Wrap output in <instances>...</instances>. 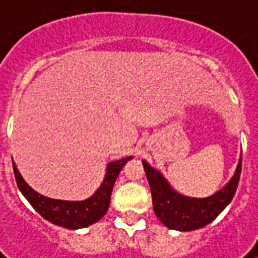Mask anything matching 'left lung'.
<instances>
[{
  "instance_id": "obj_1",
  "label": "left lung",
  "mask_w": 258,
  "mask_h": 258,
  "mask_svg": "<svg viewBox=\"0 0 258 258\" xmlns=\"http://www.w3.org/2000/svg\"><path fill=\"white\" fill-rule=\"evenodd\" d=\"M142 164L151 186L155 215L168 228L176 231H192L213 223L218 214L231 203L241 173L240 158L233 178L225 186L207 198H192L175 191L164 175L146 161H142Z\"/></svg>"
}]
</instances>
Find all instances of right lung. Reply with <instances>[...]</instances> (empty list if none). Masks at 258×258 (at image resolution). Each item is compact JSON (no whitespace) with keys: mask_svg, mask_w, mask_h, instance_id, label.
Here are the masks:
<instances>
[{"mask_svg":"<svg viewBox=\"0 0 258 258\" xmlns=\"http://www.w3.org/2000/svg\"><path fill=\"white\" fill-rule=\"evenodd\" d=\"M131 159L132 156H127L119 161L109 162L106 166L103 182L100 183L97 191L90 198L83 200V201H63V200H53V198L44 197L34 191L25 182L21 173L18 172L15 164H13V168H14L15 181L20 191L37 213L44 220L58 227H64L69 230H79V228H86L92 224L97 223L104 214L107 213L116 178L120 173L124 164Z\"/></svg>","mask_w":258,"mask_h":258,"instance_id":"obj_1","label":"right lung"}]
</instances>
